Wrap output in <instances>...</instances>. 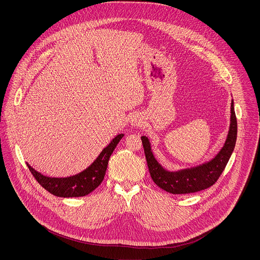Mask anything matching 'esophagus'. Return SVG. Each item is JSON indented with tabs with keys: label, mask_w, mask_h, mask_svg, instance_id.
Masks as SVG:
<instances>
[{
	"label": "esophagus",
	"mask_w": 260,
	"mask_h": 260,
	"mask_svg": "<svg viewBox=\"0 0 260 260\" xmlns=\"http://www.w3.org/2000/svg\"><path fill=\"white\" fill-rule=\"evenodd\" d=\"M131 122L135 126H141L143 124V119L141 117H139V116H133Z\"/></svg>",
	"instance_id": "obj_1"
}]
</instances>
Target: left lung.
I'll use <instances>...</instances> for the list:
<instances>
[{"mask_svg": "<svg viewBox=\"0 0 260 260\" xmlns=\"http://www.w3.org/2000/svg\"><path fill=\"white\" fill-rule=\"evenodd\" d=\"M231 108V127L223 148L215 158L200 167L178 172L166 171L154 158L148 139L144 136L141 138L148 169L152 180L158 187L173 194H185L207 189L217 182L231 158L237 141L238 123L234 101H232Z\"/></svg>", "mask_w": 260, "mask_h": 260, "instance_id": "1", "label": "left lung"}]
</instances>
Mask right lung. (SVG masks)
I'll list each match as a JSON object with an SVG mask.
<instances>
[{
  "label": "right lung",
  "instance_id": "1",
  "mask_svg": "<svg viewBox=\"0 0 260 260\" xmlns=\"http://www.w3.org/2000/svg\"><path fill=\"white\" fill-rule=\"evenodd\" d=\"M122 137V134L115 137L88 169L75 176L68 178H49L35 171L29 165H27V168L37 182L53 196L60 198L85 197L93 191L104 180L109 158Z\"/></svg>",
  "mask_w": 260,
  "mask_h": 260
}]
</instances>
